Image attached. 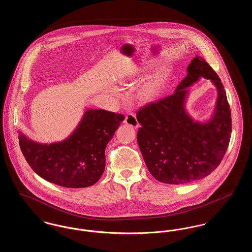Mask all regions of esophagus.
Returning a JSON list of instances; mask_svg holds the SVG:
<instances>
[{"instance_id": "34e87169", "label": "esophagus", "mask_w": 252, "mask_h": 252, "mask_svg": "<svg viewBox=\"0 0 252 252\" xmlns=\"http://www.w3.org/2000/svg\"><path fill=\"white\" fill-rule=\"evenodd\" d=\"M125 123H126V124H127V125H129V126H131L132 127H135V128L139 127V126H140V125H139V123H138V121H137L136 116H135L134 114H131V113L126 116Z\"/></svg>"}]
</instances>
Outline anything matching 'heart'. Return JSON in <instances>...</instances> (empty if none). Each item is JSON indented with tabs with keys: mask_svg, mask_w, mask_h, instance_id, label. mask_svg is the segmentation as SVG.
Returning a JSON list of instances; mask_svg holds the SVG:
<instances>
[{
	"mask_svg": "<svg viewBox=\"0 0 252 252\" xmlns=\"http://www.w3.org/2000/svg\"><path fill=\"white\" fill-rule=\"evenodd\" d=\"M157 60H147L141 64L133 65L132 77L142 76L150 72L157 65ZM171 69L163 65L155 71L148 74L144 80L138 85L132 94V99L140 105H146L157 100L167 87L168 82L171 78ZM124 82L126 81L123 80Z\"/></svg>",
	"mask_w": 252,
	"mask_h": 252,
	"instance_id": "heart-1",
	"label": "heart"
}]
</instances>
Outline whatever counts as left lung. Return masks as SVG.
I'll return each instance as SVG.
<instances>
[{
  "label": "left lung",
  "instance_id": "left-lung-1",
  "mask_svg": "<svg viewBox=\"0 0 252 252\" xmlns=\"http://www.w3.org/2000/svg\"><path fill=\"white\" fill-rule=\"evenodd\" d=\"M175 94L137 112V141L144 162L157 180L186 184L209 176L220 164L231 134V114L224 86L203 58L196 56ZM203 77L218 89L216 108L207 121H193L185 104L188 88Z\"/></svg>",
  "mask_w": 252,
  "mask_h": 252
}]
</instances>
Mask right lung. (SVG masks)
Instances as JSON below:
<instances>
[{
    "instance_id": "1",
    "label": "right lung",
    "mask_w": 252,
    "mask_h": 252,
    "mask_svg": "<svg viewBox=\"0 0 252 252\" xmlns=\"http://www.w3.org/2000/svg\"><path fill=\"white\" fill-rule=\"evenodd\" d=\"M124 119V115L105 109H87L62 142L39 144L20 131V147L30 167L42 179L66 188L89 187L103 175L107 144Z\"/></svg>"
}]
</instances>
